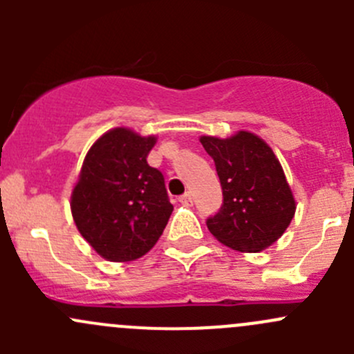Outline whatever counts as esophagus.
Here are the masks:
<instances>
[{
  "label": "esophagus",
  "mask_w": 354,
  "mask_h": 354,
  "mask_svg": "<svg viewBox=\"0 0 354 354\" xmlns=\"http://www.w3.org/2000/svg\"><path fill=\"white\" fill-rule=\"evenodd\" d=\"M180 202L183 203V205H190V203H192V194H190V192H188V194H185V195H181Z\"/></svg>",
  "instance_id": "obj_1"
}]
</instances>
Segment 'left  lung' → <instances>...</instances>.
<instances>
[{
    "label": "left lung",
    "instance_id": "obj_1",
    "mask_svg": "<svg viewBox=\"0 0 354 354\" xmlns=\"http://www.w3.org/2000/svg\"><path fill=\"white\" fill-rule=\"evenodd\" d=\"M200 142L214 159L223 187V205L207 219L210 233L230 248L250 253L279 240L296 203L272 149L250 131Z\"/></svg>",
    "mask_w": 354,
    "mask_h": 354
}]
</instances>
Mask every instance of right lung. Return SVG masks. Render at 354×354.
Segmentation results:
<instances>
[{"label": "right lung", "mask_w": 354, "mask_h": 354, "mask_svg": "<svg viewBox=\"0 0 354 354\" xmlns=\"http://www.w3.org/2000/svg\"><path fill=\"white\" fill-rule=\"evenodd\" d=\"M154 144L156 137L114 128L85 156L71 214L87 243L111 262L145 255L173 212L162 173L147 162Z\"/></svg>", "instance_id": "1"}]
</instances>
